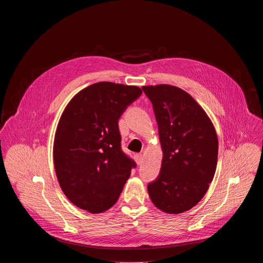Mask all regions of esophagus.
<instances>
[{
    "label": "esophagus",
    "mask_w": 263,
    "mask_h": 263,
    "mask_svg": "<svg viewBox=\"0 0 263 263\" xmlns=\"http://www.w3.org/2000/svg\"><path fill=\"white\" fill-rule=\"evenodd\" d=\"M135 161L138 165H140L142 163V155L141 154H135Z\"/></svg>",
    "instance_id": "esophagus-1"
}]
</instances>
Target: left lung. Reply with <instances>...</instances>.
I'll list each match as a JSON object with an SVG mask.
<instances>
[{"mask_svg":"<svg viewBox=\"0 0 263 263\" xmlns=\"http://www.w3.org/2000/svg\"><path fill=\"white\" fill-rule=\"evenodd\" d=\"M153 104L162 148L159 176L147 185L153 204L165 213L192 209L212 182L218 152L214 126L205 110L183 89L142 86Z\"/></svg>","mask_w":263,"mask_h":263,"instance_id":"left-lung-1","label":"left lung"}]
</instances>
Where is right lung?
<instances>
[{
	"label": "right lung",
	"instance_id": "right-lung-1",
	"mask_svg": "<svg viewBox=\"0 0 263 263\" xmlns=\"http://www.w3.org/2000/svg\"><path fill=\"white\" fill-rule=\"evenodd\" d=\"M142 90L112 82L87 86L66 105L53 147L54 166L66 198L90 213L114 206L135 162L121 147L119 120Z\"/></svg>",
	"mask_w": 263,
	"mask_h": 263
}]
</instances>
